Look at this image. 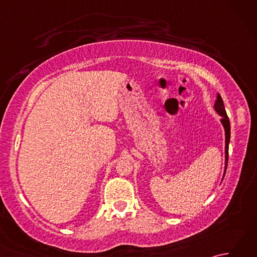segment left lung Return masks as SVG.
<instances>
[{"label": "left lung", "instance_id": "8db88e82", "mask_svg": "<svg viewBox=\"0 0 257 257\" xmlns=\"http://www.w3.org/2000/svg\"><path fill=\"white\" fill-rule=\"evenodd\" d=\"M214 109L215 111L222 117L221 123L223 124V128H224V132H225V168H224V173H223V176H225L226 168H227V160H228V144H230V138H231V125H230V120H228V117L225 111L224 103H223V99L220 94H217L216 96Z\"/></svg>", "mask_w": 257, "mask_h": 257}]
</instances>
